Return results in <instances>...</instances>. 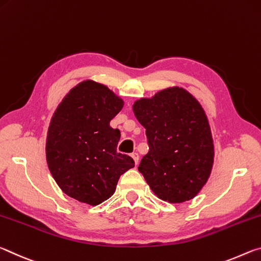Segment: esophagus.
I'll use <instances>...</instances> for the list:
<instances>
[{
    "mask_svg": "<svg viewBox=\"0 0 261 261\" xmlns=\"http://www.w3.org/2000/svg\"><path fill=\"white\" fill-rule=\"evenodd\" d=\"M132 157H133V160H134V162H135V164L138 165V163H139V159H140V156H139V153L138 152H133L130 155Z\"/></svg>",
    "mask_w": 261,
    "mask_h": 261,
    "instance_id": "1",
    "label": "esophagus"
}]
</instances>
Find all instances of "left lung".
<instances>
[{
    "mask_svg": "<svg viewBox=\"0 0 261 261\" xmlns=\"http://www.w3.org/2000/svg\"><path fill=\"white\" fill-rule=\"evenodd\" d=\"M146 128L149 151L139 164L160 199L180 203L193 199L206 184L214 162V144L206 114L181 88H169L151 99L134 102Z\"/></svg>",
    "mask_w": 261,
    "mask_h": 261,
    "instance_id": "left-lung-1",
    "label": "left lung"
}]
</instances>
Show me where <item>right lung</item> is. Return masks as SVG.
<instances>
[{"label":"right lung","mask_w":261,"mask_h":261,"mask_svg":"<svg viewBox=\"0 0 261 261\" xmlns=\"http://www.w3.org/2000/svg\"><path fill=\"white\" fill-rule=\"evenodd\" d=\"M123 101L105 85L84 81L63 98L50 121L46 159L55 181L81 202L99 204L114 193L119 178L134 168L117 151L120 130L110 121Z\"/></svg>","instance_id":"1"}]
</instances>
